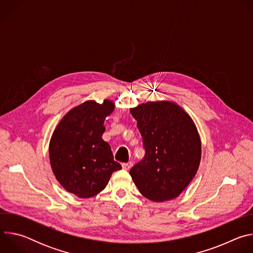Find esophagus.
<instances>
[{
    "instance_id": "obj_1",
    "label": "esophagus",
    "mask_w": 253,
    "mask_h": 253,
    "mask_svg": "<svg viewBox=\"0 0 253 253\" xmlns=\"http://www.w3.org/2000/svg\"><path fill=\"white\" fill-rule=\"evenodd\" d=\"M132 166H133V163H132V162H128V163H123V164H122V167H123V169H125V170L131 169Z\"/></svg>"
}]
</instances>
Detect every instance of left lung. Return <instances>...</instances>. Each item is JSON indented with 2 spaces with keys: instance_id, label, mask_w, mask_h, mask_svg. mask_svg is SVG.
<instances>
[{
  "instance_id": "obj_1",
  "label": "left lung",
  "mask_w": 253,
  "mask_h": 253,
  "mask_svg": "<svg viewBox=\"0 0 253 253\" xmlns=\"http://www.w3.org/2000/svg\"><path fill=\"white\" fill-rule=\"evenodd\" d=\"M130 113L146 151L130 170L135 185L152 201L175 199L192 181L201 160L194 121L181 106L168 100L139 104Z\"/></svg>"
}]
</instances>
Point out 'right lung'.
I'll use <instances>...</instances> for the list:
<instances>
[{"label":"right lung","mask_w":253,"mask_h":253,"mask_svg":"<svg viewBox=\"0 0 253 253\" xmlns=\"http://www.w3.org/2000/svg\"><path fill=\"white\" fill-rule=\"evenodd\" d=\"M115 109L112 100H88L75 106L60 120L50 143L52 171L61 186L80 198L100 193L114 171L122 166L114 161L110 145L102 139L104 121Z\"/></svg>","instance_id":"right-lung-1"}]
</instances>
